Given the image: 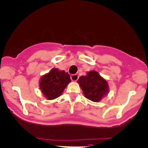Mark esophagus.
Masks as SVG:
<instances>
[{
    "label": "esophagus",
    "instance_id": "esophagus-1",
    "mask_svg": "<svg viewBox=\"0 0 148 148\" xmlns=\"http://www.w3.org/2000/svg\"><path fill=\"white\" fill-rule=\"evenodd\" d=\"M78 78H79V77H78V75L77 74H71V79L72 81H77V79H78Z\"/></svg>",
    "mask_w": 148,
    "mask_h": 148
}]
</instances>
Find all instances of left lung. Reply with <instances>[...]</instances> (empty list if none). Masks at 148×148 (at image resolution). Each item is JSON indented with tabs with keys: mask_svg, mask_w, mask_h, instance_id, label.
Masks as SVG:
<instances>
[{
	"mask_svg": "<svg viewBox=\"0 0 148 148\" xmlns=\"http://www.w3.org/2000/svg\"><path fill=\"white\" fill-rule=\"evenodd\" d=\"M77 82L84 96L93 102H99L108 93L107 81L96 71H88L86 76H81Z\"/></svg>",
	"mask_w": 148,
	"mask_h": 148,
	"instance_id": "8db88e82",
	"label": "left lung"
}]
</instances>
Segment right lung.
Wrapping results in <instances>:
<instances>
[{
  "mask_svg": "<svg viewBox=\"0 0 148 148\" xmlns=\"http://www.w3.org/2000/svg\"><path fill=\"white\" fill-rule=\"evenodd\" d=\"M70 82V76L67 72L52 69L41 77L40 88L46 99L51 100L59 97Z\"/></svg>",
  "mask_w": 148,
  "mask_h": 148,
  "instance_id": "add662e5",
  "label": "right lung"
}]
</instances>
